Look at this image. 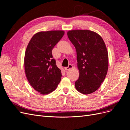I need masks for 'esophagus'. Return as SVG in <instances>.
Wrapping results in <instances>:
<instances>
[{
  "instance_id": "obj_1",
  "label": "esophagus",
  "mask_w": 130,
  "mask_h": 130,
  "mask_svg": "<svg viewBox=\"0 0 130 130\" xmlns=\"http://www.w3.org/2000/svg\"><path fill=\"white\" fill-rule=\"evenodd\" d=\"M73 68V66L72 65V64H69L68 67H65L64 68V69L66 70H69L70 69H72Z\"/></svg>"
}]
</instances>
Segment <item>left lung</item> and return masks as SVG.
Wrapping results in <instances>:
<instances>
[{"mask_svg": "<svg viewBox=\"0 0 130 130\" xmlns=\"http://www.w3.org/2000/svg\"><path fill=\"white\" fill-rule=\"evenodd\" d=\"M68 37L76 52L79 77L75 82L78 92L89 94L99 89L108 68V55L103 39L88 30H73Z\"/></svg>", "mask_w": 130, "mask_h": 130, "instance_id": "8db88e82", "label": "left lung"}]
</instances>
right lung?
Listing matches in <instances>:
<instances>
[{"label": "right lung", "mask_w": 130, "mask_h": 130, "mask_svg": "<svg viewBox=\"0 0 130 130\" xmlns=\"http://www.w3.org/2000/svg\"><path fill=\"white\" fill-rule=\"evenodd\" d=\"M64 34L63 30L40 31L34 35L27 46L26 76L32 87L43 95L53 92L61 81V71L53 58L52 50Z\"/></svg>", "instance_id": "add662e5"}]
</instances>
